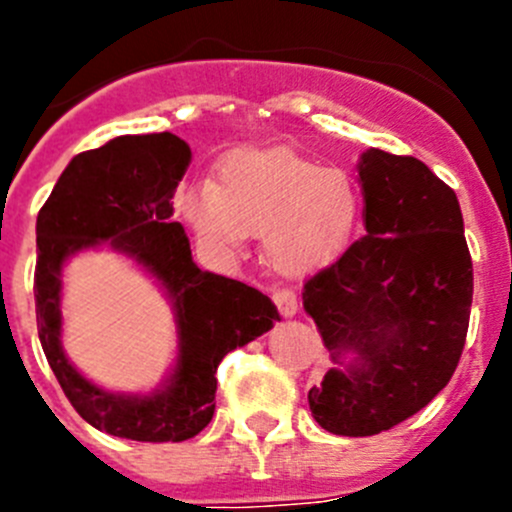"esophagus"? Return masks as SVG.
Returning <instances> with one entry per match:
<instances>
[{
  "instance_id": "obj_1",
  "label": "esophagus",
  "mask_w": 512,
  "mask_h": 512,
  "mask_svg": "<svg viewBox=\"0 0 512 512\" xmlns=\"http://www.w3.org/2000/svg\"><path fill=\"white\" fill-rule=\"evenodd\" d=\"M272 300H275V305H278V310L285 318H293L298 313V298H295V293L290 288H278L272 293Z\"/></svg>"
}]
</instances>
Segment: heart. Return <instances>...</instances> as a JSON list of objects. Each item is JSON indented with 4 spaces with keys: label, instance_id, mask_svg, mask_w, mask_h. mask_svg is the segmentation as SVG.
<instances>
[{
    "label": "heart",
    "instance_id": "heart-1",
    "mask_svg": "<svg viewBox=\"0 0 512 512\" xmlns=\"http://www.w3.org/2000/svg\"><path fill=\"white\" fill-rule=\"evenodd\" d=\"M179 207L212 245L237 247L245 234H262L272 270L305 275L346 250L361 197L338 169L288 151H242L224 161L217 186H189Z\"/></svg>",
    "mask_w": 512,
    "mask_h": 512
}]
</instances>
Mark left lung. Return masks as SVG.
Here are the masks:
<instances>
[{"instance_id":"obj_1","label":"left lung","mask_w":512,"mask_h":512,"mask_svg":"<svg viewBox=\"0 0 512 512\" xmlns=\"http://www.w3.org/2000/svg\"><path fill=\"white\" fill-rule=\"evenodd\" d=\"M358 176L366 234L303 285V308L333 364L308 391L315 422L371 437L424 409L460 364L472 257L457 194L414 156L369 148Z\"/></svg>"}]
</instances>
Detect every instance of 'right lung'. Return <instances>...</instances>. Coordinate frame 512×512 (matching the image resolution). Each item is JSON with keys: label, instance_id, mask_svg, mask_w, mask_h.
Instances as JSON below:
<instances>
[{"label": "right lung", "instance_id": "right-lung-1", "mask_svg": "<svg viewBox=\"0 0 512 512\" xmlns=\"http://www.w3.org/2000/svg\"><path fill=\"white\" fill-rule=\"evenodd\" d=\"M191 151L174 133L118 136L75 156L37 214L35 310L42 351L75 412L100 432L136 442H184L214 414L217 366L255 341L280 313L267 295L194 265L174 217V191ZM108 241L141 261L175 300L180 361L151 397L98 390L59 346V270L70 254Z\"/></svg>", "mask_w": 512, "mask_h": 512}]
</instances>
